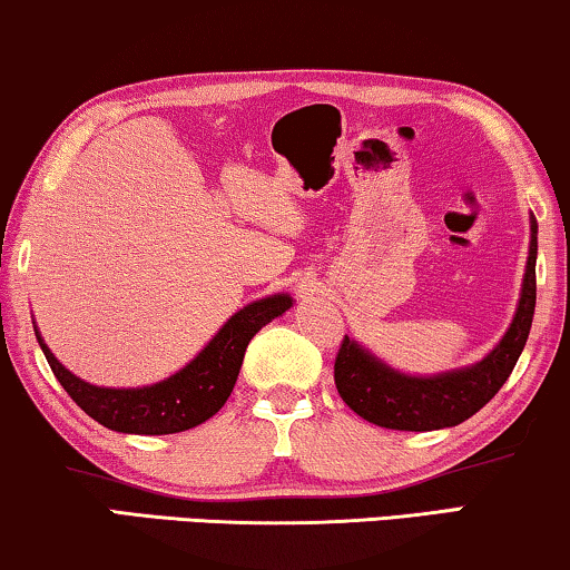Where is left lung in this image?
<instances>
[{
	"instance_id": "1",
	"label": "left lung",
	"mask_w": 570,
	"mask_h": 570,
	"mask_svg": "<svg viewBox=\"0 0 570 570\" xmlns=\"http://www.w3.org/2000/svg\"><path fill=\"white\" fill-rule=\"evenodd\" d=\"M537 220L529 213V256L509 330L482 361L433 376L396 371L345 334L334 363L342 402L373 425L392 431H441L472 417L511 376L532 330L537 303Z\"/></svg>"
}]
</instances>
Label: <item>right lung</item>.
Masks as SVG:
<instances>
[{
	"mask_svg": "<svg viewBox=\"0 0 570 570\" xmlns=\"http://www.w3.org/2000/svg\"><path fill=\"white\" fill-rule=\"evenodd\" d=\"M293 306L287 293H275L267 298L246 303L236 311L215 337L191 357L184 368L168 379L147 386H96L65 368L46 345L33 322L36 340L49 361L53 376L65 392L88 412L92 420L116 433L135 435H166L197 428L215 415L228 402L236 386L240 363H244L248 342L272 318L283 316Z\"/></svg>",
	"mask_w": 570,
	"mask_h": 570,
	"instance_id": "obj_1",
	"label": "right lung"
}]
</instances>
